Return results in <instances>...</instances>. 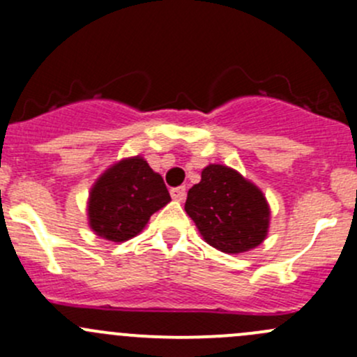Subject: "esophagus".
Segmentation results:
<instances>
[{
  "label": "esophagus",
  "instance_id": "34e87169",
  "mask_svg": "<svg viewBox=\"0 0 357 357\" xmlns=\"http://www.w3.org/2000/svg\"><path fill=\"white\" fill-rule=\"evenodd\" d=\"M171 197H172V200L183 202L186 198V188H185V186H178V188H172L171 190Z\"/></svg>",
  "mask_w": 357,
  "mask_h": 357
}]
</instances>
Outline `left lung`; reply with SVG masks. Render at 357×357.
<instances>
[{
	"label": "left lung",
	"instance_id": "obj_1",
	"mask_svg": "<svg viewBox=\"0 0 357 357\" xmlns=\"http://www.w3.org/2000/svg\"><path fill=\"white\" fill-rule=\"evenodd\" d=\"M202 238L222 253L238 255L265 241L270 207L264 191L222 164H208L185 204Z\"/></svg>",
	"mask_w": 357,
	"mask_h": 357
}]
</instances>
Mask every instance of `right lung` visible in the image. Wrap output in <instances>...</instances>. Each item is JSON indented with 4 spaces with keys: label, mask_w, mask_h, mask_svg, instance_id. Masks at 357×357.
<instances>
[{
    "label": "right lung",
    "mask_w": 357,
    "mask_h": 357,
    "mask_svg": "<svg viewBox=\"0 0 357 357\" xmlns=\"http://www.w3.org/2000/svg\"><path fill=\"white\" fill-rule=\"evenodd\" d=\"M169 202L162 176L142 155L126 157L107 167L90 188L89 226L107 241H128Z\"/></svg>",
    "instance_id": "add662e5"
}]
</instances>
